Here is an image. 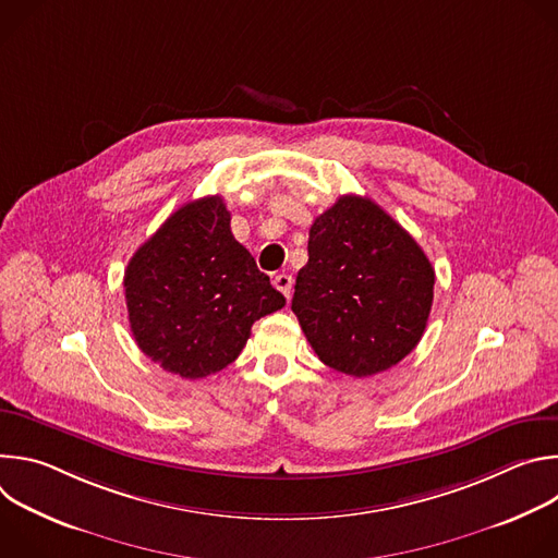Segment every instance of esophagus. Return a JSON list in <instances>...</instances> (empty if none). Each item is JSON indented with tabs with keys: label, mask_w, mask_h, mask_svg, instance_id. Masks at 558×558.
Segmentation results:
<instances>
[{
	"label": "esophagus",
	"mask_w": 558,
	"mask_h": 558,
	"mask_svg": "<svg viewBox=\"0 0 558 558\" xmlns=\"http://www.w3.org/2000/svg\"><path fill=\"white\" fill-rule=\"evenodd\" d=\"M274 287L289 300L291 298V291H293V278L289 274H278L274 278Z\"/></svg>",
	"instance_id": "1"
}]
</instances>
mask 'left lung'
Returning a JSON list of instances; mask_svg holds the SVG:
<instances>
[{
    "label": "left lung",
    "mask_w": 558,
    "mask_h": 558,
    "mask_svg": "<svg viewBox=\"0 0 558 558\" xmlns=\"http://www.w3.org/2000/svg\"><path fill=\"white\" fill-rule=\"evenodd\" d=\"M435 269L415 238L364 196H340L308 229L291 311L327 366L368 377L422 340Z\"/></svg>",
    "instance_id": "left-lung-1"
}]
</instances>
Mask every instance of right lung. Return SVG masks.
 I'll use <instances>...</instances> for the list:
<instances>
[{
    "mask_svg": "<svg viewBox=\"0 0 558 558\" xmlns=\"http://www.w3.org/2000/svg\"><path fill=\"white\" fill-rule=\"evenodd\" d=\"M220 196L177 209L128 263L123 287L138 349L166 371L201 379L245 349L252 325L284 306L235 241Z\"/></svg>",
    "mask_w": 558,
    "mask_h": 558,
    "instance_id": "obj_1",
    "label": "right lung"
}]
</instances>
